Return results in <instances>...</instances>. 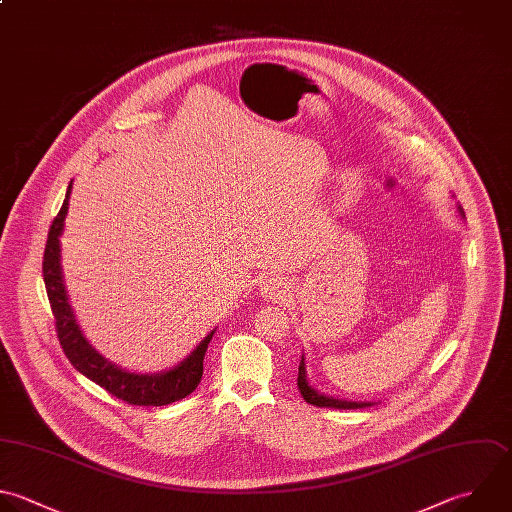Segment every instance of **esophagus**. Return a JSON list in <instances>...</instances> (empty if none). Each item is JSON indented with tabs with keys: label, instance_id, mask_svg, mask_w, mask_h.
Wrapping results in <instances>:
<instances>
[{
	"label": "esophagus",
	"instance_id": "1",
	"mask_svg": "<svg viewBox=\"0 0 512 512\" xmlns=\"http://www.w3.org/2000/svg\"><path fill=\"white\" fill-rule=\"evenodd\" d=\"M288 294H290L288 282L282 280V278H278V276L266 280L264 286H262V296L268 298V300H272V302H284Z\"/></svg>",
	"mask_w": 512,
	"mask_h": 512
}]
</instances>
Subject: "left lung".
Returning a JSON list of instances; mask_svg holds the SVG:
<instances>
[{
	"label": "left lung",
	"mask_w": 512,
	"mask_h": 512,
	"mask_svg": "<svg viewBox=\"0 0 512 512\" xmlns=\"http://www.w3.org/2000/svg\"><path fill=\"white\" fill-rule=\"evenodd\" d=\"M462 212V208H458ZM298 390L302 394V398L308 402V404H314L318 408H340V410H354V408H366V406H372V402H352V400H338V398H332V396H324V394H318L312 386H308L306 382V370H304V358L298 366Z\"/></svg>",
	"instance_id": "1"
}]
</instances>
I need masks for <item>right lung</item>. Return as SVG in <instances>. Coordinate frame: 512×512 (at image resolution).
I'll use <instances>...</instances> for the list:
<instances>
[{
    "label": "right lung",
    "instance_id": "add662e5",
    "mask_svg": "<svg viewBox=\"0 0 512 512\" xmlns=\"http://www.w3.org/2000/svg\"><path fill=\"white\" fill-rule=\"evenodd\" d=\"M70 190H72V184L68 188L66 200L58 216L50 226L44 264H42L52 314L56 320V332H58V340L64 354L68 356V360L78 372H82L86 378L102 386L106 392H110L112 396L128 404L164 406V404H172L176 400L186 398L190 392L196 390V386L202 380L204 354L208 350V344L214 332H210L200 342V346L176 368L162 374H134L118 368L116 364L100 356L92 348V344L84 338L80 326L76 324L74 312L68 304L64 280H62V268H60V234L64 230V220L68 214Z\"/></svg>",
    "mask_w": 512,
    "mask_h": 512
}]
</instances>
